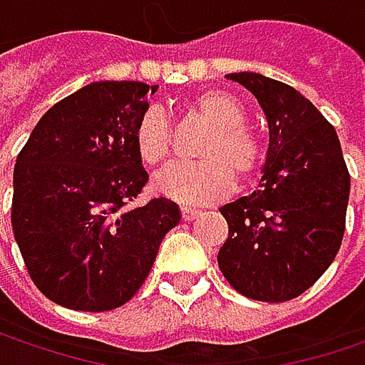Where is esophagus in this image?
I'll list each match as a JSON object with an SVG mask.
<instances>
[{"label":"esophagus","mask_w":365,"mask_h":365,"mask_svg":"<svg viewBox=\"0 0 365 365\" xmlns=\"http://www.w3.org/2000/svg\"><path fill=\"white\" fill-rule=\"evenodd\" d=\"M198 215H200V211H198L196 207H182L183 222H192V220L198 217Z\"/></svg>","instance_id":"esophagus-1"}]
</instances>
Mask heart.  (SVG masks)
Listing matches in <instances>:
<instances>
[{
    "mask_svg": "<svg viewBox=\"0 0 365 365\" xmlns=\"http://www.w3.org/2000/svg\"><path fill=\"white\" fill-rule=\"evenodd\" d=\"M211 133L200 148V163L175 165L156 180V190L180 202H211L232 190V173L239 180L252 178L262 163V145L245 128L247 111L224 91L200 93L192 101ZM135 152L139 160L158 169L171 154V128L160 110H148L135 128Z\"/></svg>",
    "mask_w": 365,
    "mask_h": 365,
    "instance_id": "1",
    "label": "heart"
}]
</instances>
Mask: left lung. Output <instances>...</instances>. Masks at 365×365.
I'll list each match as a JSON object with an SVG mask.
<instances>
[{"mask_svg":"<svg viewBox=\"0 0 365 365\" xmlns=\"http://www.w3.org/2000/svg\"><path fill=\"white\" fill-rule=\"evenodd\" d=\"M226 78L257 99L268 150L259 187L220 207L228 239L217 264L243 296L285 302L307 292L338 254L351 178L334 126L304 95L255 71Z\"/></svg>","mask_w":365,"mask_h":365,"instance_id":"8db88e82","label":"left lung"}]
</instances>
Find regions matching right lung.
I'll return each mask as SVG.
<instances>
[{"label":"right lung","instance_id":"obj_1","mask_svg":"<svg viewBox=\"0 0 365 365\" xmlns=\"http://www.w3.org/2000/svg\"><path fill=\"white\" fill-rule=\"evenodd\" d=\"M154 91L93 82L46 111L16 158L14 239L37 289L61 307L101 313L128 302L182 220L169 198L128 209L148 183L135 128Z\"/></svg>","mask_w":365,"mask_h":365}]
</instances>
